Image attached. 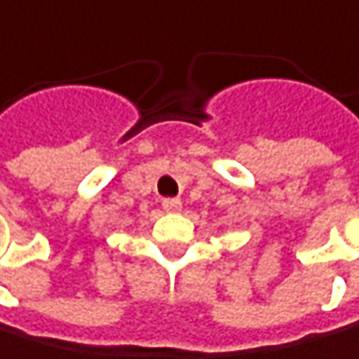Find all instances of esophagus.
Masks as SVG:
<instances>
[{"mask_svg":"<svg viewBox=\"0 0 359 359\" xmlns=\"http://www.w3.org/2000/svg\"><path fill=\"white\" fill-rule=\"evenodd\" d=\"M162 208L166 212H177V210H182V201L177 197H168V199L162 201Z\"/></svg>","mask_w":359,"mask_h":359,"instance_id":"esophagus-1","label":"esophagus"}]
</instances>
